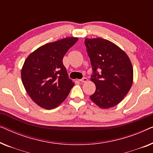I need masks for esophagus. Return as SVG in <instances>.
<instances>
[{"label": "esophagus", "instance_id": "obj_1", "mask_svg": "<svg viewBox=\"0 0 153 153\" xmlns=\"http://www.w3.org/2000/svg\"><path fill=\"white\" fill-rule=\"evenodd\" d=\"M79 81H80L81 82L85 83V82H87V81H88V79L86 78V77H83V79H79Z\"/></svg>", "mask_w": 153, "mask_h": 153}]
</instances>
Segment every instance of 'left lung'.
<instances>
[{
	"label": "left lung",
	"instance_id": "left-lung-1",
	"mask_svg": "<svg viewBox=\"0 0 153 153\" xmlns=\"http://www.w3.org/2000/svg\"><path fill=\"white\" fill-rule=\"evenodd\" d=\"M96 86L90 98L102 108L116 106L131 88L133 68L128 56L118 46L102 38L85 39Z\"/></svg>",
	"mask_w": 153,
	"mask_h": 153
}]
</instances>
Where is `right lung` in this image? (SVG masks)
Here are the masks:
<instances>
[{
    "label": "right lung",
    "mask_w": 153,
    "mask_h": 153,
    "mask_svg": "<svg viewBox=\"0 0 153 153\" xmlns=\"http://www.w3.org/2000/svg\"><path fill=\"white\" fill-rule=\"evenodd\" d=\"M77 40L76 37H67L48 43L25 60L22 70V83L31 99L41 107H57L74 86L62 59Z\"/></svg>",
    "instance_id": "1"
}]
</instances>
